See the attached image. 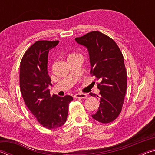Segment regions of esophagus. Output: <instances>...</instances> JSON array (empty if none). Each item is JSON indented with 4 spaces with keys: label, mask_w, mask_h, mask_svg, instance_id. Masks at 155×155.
<instances>
[{
    "label": "esophagus",
    "mask_w": 155,
    "mask_h": 155,
    "mask_svg": "<svg viewBox=\"0 0 155 155\" xmlns=\"http://www.w3.org/2000/svg\"><path fill=\"white\" fill-rule=\"evenodd\" d=\"M74 97L76 98H81V99H83V98H87V95L86 94H83V93H78L76 94L74 96Z\"/></svg>",
    "instance_id": "34e87169"
}]
</instances>
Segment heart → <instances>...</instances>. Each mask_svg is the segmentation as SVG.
<instances>
[{
    "mask_svg": "<svg viewBox=\"0 0 155 155\" xmlns=\"http://www.w3.org/2000/svg\"><path fill=\"white\" fill-rule=\"evenodd\" d=\"M77 54H70L69 55V57H73V56H77Z\"/></svg>",
    "mask_w": 155,
    "mask_h": 155,
    "instance_id": "1",
    "label": "heart"
}]
</instances>
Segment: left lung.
Returning a JSON list of instances; mask_svg holds the SVG:
<instances>
[{
  "instance_id": "8db88e82",
  "label": "left lung",
  "mask_w": 155,
  "mask_h": 155,
  "mask_svg": "<svg viewBox=\"0 0 155 155\" xmlns=\"http://www.w3.org/2000/svg\"><path fill=\"white\" fill-rule=\"evenodd\" d=\"M77 42L87 49L91 76L99 80L100 106L93 118L101 123L113 122L122 111L126 90L127 74L124 57L119 47L111 38L99 31H91L80 38Z\"/></svg>"
}]
</instances>
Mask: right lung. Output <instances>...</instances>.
Masks as SVG:
<instances>
[{
	"mask_svg": "<svg viewBox=\"0 0 155 155\" xmlns=\"http://www.w3.org/2000/svg\"><path fill=\"white\" fill-rule=\"evenodd\" d=\"M59 41H37L23 56L20 68V88L26 105L40 124L54 129L66 122L70 96H51L48 54Z\"/></svg>",
	"mask_w": 155,
	"mask_h": 155,
	"instance_id": "1",
	"label": "right lung"
}]
</instances>
